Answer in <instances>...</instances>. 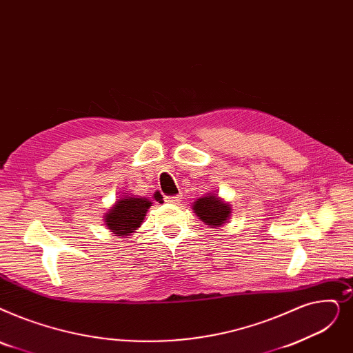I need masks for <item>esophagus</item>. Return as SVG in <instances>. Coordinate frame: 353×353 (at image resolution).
I'll return each mask as SVG.
<instances>
[{
    "label": "esophagus",
    "instance_id": "34e87169",
    "mask_svg": "<svg viewBox=\"0 0 353 353\" xmlns=\"http://www.w3.org/2000/svg\"><path fill=\"white\" fill-rule=\"evenodd\" d=\"M180 199H181V196H165L164 197V201L167 202V203H177L179 201H180Z\"/></svg>",
    "mask_w": 353,
    "mask_h": 353
}]
</instances>
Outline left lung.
Wrapping results in <instances>:
<instances>
[{
	"mask_svg": "<svg viewBox=\"0 0 353 353\" xmlns=\"http://www.w3.org/2000/svg\"><path fill=\"white\" fill-rule=\"evenodd\" d=\"M194 213H197L199 219L210 226H222L231 214V208L228 203H223L216 196H205L197 199L193 205Z\"/></svg>",
	"mask_w": 353,
	"mask_h": 353,
	"instance_id": "8db88e82",
	"label": "left lung"
}]
</instances>
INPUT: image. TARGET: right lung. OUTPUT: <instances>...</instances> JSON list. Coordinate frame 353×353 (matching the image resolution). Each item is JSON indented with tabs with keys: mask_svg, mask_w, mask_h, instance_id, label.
Returning <instances> with one entry per match:
<instances>
[{
	"mask_svg": "<svg viewBox=\"0 0 353 353\" xmlns=\"http://www.w3.org/2000/svg\"><path fill=\"white\" fill-rule=\"evenodd\" d=\"M151 205L145 197H122L106 213V226L119 238L131 235L143 223L145 212Z\"/></svg>",
	"mask_w": 353,
	"mask_h": 353,
	"instance_id": "add662e5",
	"label": "right lung"
}]
</instances>
